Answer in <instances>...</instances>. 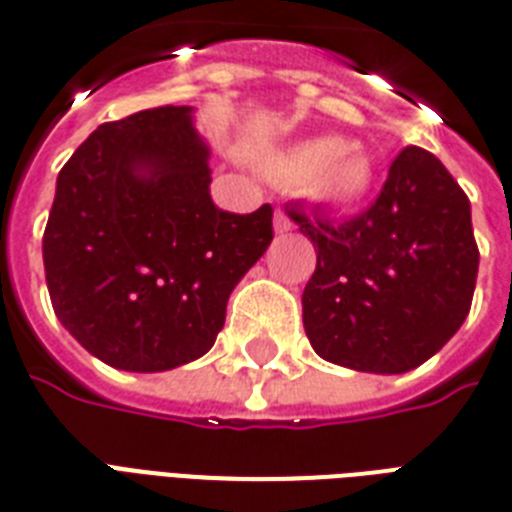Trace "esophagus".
<instances>
[{
	"label": "esophagus",
	"instance_id": "esophagus-1",
	"mask_svg": "<svg viewBox=\"0 0 512 512\" xmlns=\"http://www.w3.org/2000/svg\"><path fill=\"white\" fill-rule=\"evenodd\" d=\"M273 231L276 233L292 231V220H289V215L284 212V209H276V212H273Z\"/></svg>",
	"mask_w": 512,
	"mask_h": 512
}]
</instances>
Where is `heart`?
I'll return each instance as SVG.
<instances>
[{"instance_id": "obj_1", "label": "heart", "mask_w": 512, "mask_h": 512, "mask_svg": "<svg viewBox=\"0 0 512 512\" xmlns=\"http://www.w3.org/2000/svg\"><path fill=\"white\" fill-rule=\"evenodd\" d=\"M268 172L281 180H300V191L327 209L361 207L374 188V162L364 148L342 138H311L273 151L265 159Z\"/></svg>"}]
</instances>
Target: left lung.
Masks as SVG:
<instances>
[{
    "mask_svg": "<svg viewBox=\"0 0 512 512\" xmlns=\"http://www.w3.org/2000/svg\"><path fill=\"white\" fill-rule=\"evenodd\" d=\"M316 247L303 292L313 350L356 372L404 374L436 356L468 319L478 276L470 201L444 164L406 146L380 196L350 220L287 204Z\"/></svg>",
    "mask_w": 512,
    "mask_h": 512,
    "instance_id": "obj_1",
    "label": "left lung"
}]
</instances>
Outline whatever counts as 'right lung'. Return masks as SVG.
<instances>
[{"mask_svg": "<svg viewBox=\"0 0 512 512\" xmlns=\"http://www.w3.org/2000/svg\"><path fill=\"white\" fill-rule=\"evenodd\" d=\"M191 106L100 124L55 185L44 276L60 324L103 364L164 372L204 356L241 276L273 239V207L233 215L209 196Z\"/></svg>", "mask_w": 512, "mask_h": 512, "instance_id": "add662e5", "label": "right lung"}]
</instances>
